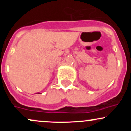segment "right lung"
Masks as SVG:
<instances>
[{"mask_svg":"<svg viewBox=\"0 0 131 131\" xmlns=\"http://www.w3.org/2000/svg\"><path fill=\"white\" fill-rule=\"evenodd\" d=\"M38 94H40V93H38Z\"/></svg>","mask_w":131,"mask_h":131,"instance_id":"obj_1","label":"right lung"}]
</instances>
